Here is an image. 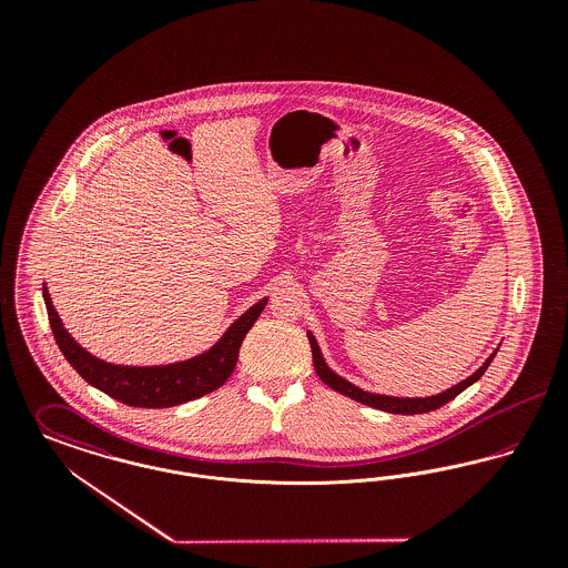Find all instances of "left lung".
<instances>
[{"instance_id":"left-lung-1","label":"left lung","mask_w":568,"mask_h":568,"mask_svg":"<svg viewBox=\"0 0 568 568\" xmlns=\"http://www.w3.org/2000/svg\"><path fill=\"white\" fill-rule=\"evenodd\" d=\"M308 341H311L315 373H317V377L324 381L325 385H329L332 389H336V392L349 396V398L362 403V405L373 406V408L387 410V413H396V415H417V413H428V410H436V408L447 405L449 400H454L458 394H462L468 385H473L477 378L484 377L487 366L491 364V359H494V355H496V353H491V357L487 359L486 364H484L475 375H470L466 381H462V383L454 385L452 389H447V392H443V394H438V396H433V398H389V396H375V394L362 392V389H357L352 383H347L345 378L334 375V373L325 366L324 357H322V352H320V347H317L313 334H308Z\"/></svg>"}]
</instances>
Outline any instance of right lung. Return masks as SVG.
Wrapping results in <instances>:
<instances>
[{
    "label": "right lung",
    "instance_id": "obj_1",
    "mask_svg": "<svg viewBox=\"0 0 568 568\" xmlns=\"http://www.w3.org/2000/svg\"><path fill=\"white\" fill-rule=\"evenodd\" d=\"M44 290V302L49 322L53 327L54 341L65 359L74 366V371L87 383L109 394L110 398L128 406L140 408H165V406L183 405L195 400L204 394L215 392L236 368L239 352L246 332L262 315L266 300L251 306L243 317L232 325L215 347L195 359H187L172 366L155 368H132V366H112L91 353L84 352L81 345L72 341V336L63 329L61 320L53 308L51 296Z\"/></svg>",
    "mask_w": 568,
    "mask_h": 568
}]
</instances>
